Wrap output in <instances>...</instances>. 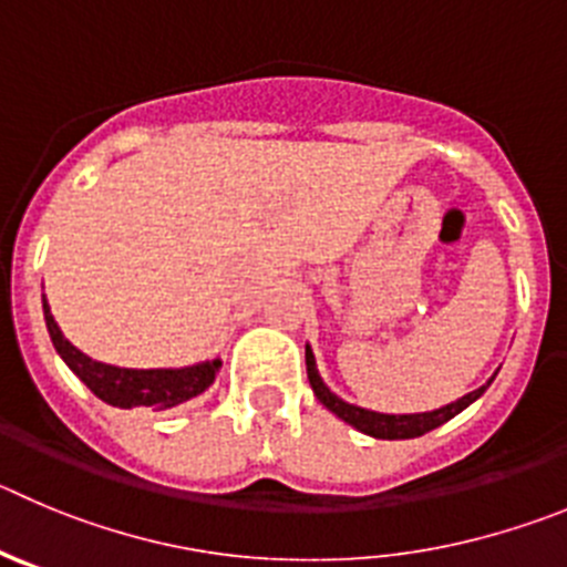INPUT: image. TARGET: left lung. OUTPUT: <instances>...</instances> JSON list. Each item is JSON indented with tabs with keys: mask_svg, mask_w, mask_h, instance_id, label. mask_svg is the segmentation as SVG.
<instances>
[{
	"mask_svg": "<svg viewBox=\"0 0 567 567\" xmlns=\"http://www.w3.org/2000/svg\"><path fill=\"white\" fill-rule=\"evenodd\" d=\"M306 373H309V385L315 391V396L326 404L334 415H340L342 422H348L351 427H357L360 433L373 435V439H385V441H396V439H419V435L430 433V430L441 427L444 422H450L453 415H458L461 410L470 408L486 388L492 385V377L484 388H477V391L466 393L461 396L458 402L446 404V408L439 410H430V413H408V415H391V413H373V410L365 408H357V404H348L342 402L340 396L326 388V382L320 379L318 365H315V354H311V348L306 346Z\"/></svg>",
	"mask_w": 567,
	"mask_h": 567,
	"instance_id": "8db88e82",
	"label": "left lung"
}]
</instances>
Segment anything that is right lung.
<instances>
[{"mask_svg": "<svg viewBox=\"0 0 567 567\" xmlns=\"http://www.w3.org/2000/svg\"><path fill=\"white\" fill-rule=\"evenodd\" d=\"M44 320L50 340H53L55 351L61 360L70 365V371L81 379L83 385L90 388L97 399H103L112 408H154L168 410L176 404L188 402V399L199 396L213 385L216 371L221 362H199V365L188 368H152V371H137V368H117L97 362L78 351L64 334H61L59 323L50 315V306L44 298Z\"/></svg>", "mask_w": 567, "mask_h": 567, "instance_id": "right-lung-1", "label": "right lung"}]
</instances>
